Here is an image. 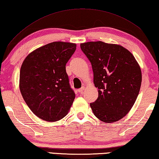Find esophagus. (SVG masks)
<instances>
[{
	"instance_id": "1",
	"label": "esophagus",
	"mask_w": 159,
	"mask_h": 159,
	"mask_svg": "<svg viewBox=\"0 0 159 159\" xmlns=\"http://www.w3.org/2000/svg\"><path fill=\"white\" fill-rule=\"evenodd\" d=\"M84 87H82V88H80V89H78L77 91H78V92H80V93H82V92L84 91Z\"/></svg>"
}]
</instances>
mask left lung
Masks as SVG:
<instances>
[{
    "instance_id": "left-lung-1",
    "label": "left lung",
    "mask_w": 159,
    "mask_h": 159,
    "mask_svg": "<svg viewBox=\"0 0 159 159\" xmlns=\"http://www.w3.org/2000/svg\"><path fill=\"white\" fill-rule=\"evenodd\" d=\"M91 62L98 98L90 103L95 116L112 123L125 116L136 102L141 84V71L126 48L102 41L80 44Z\"/></svg>"
}]
</instances>
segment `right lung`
<instances>
[{"label":"right lung","mask_w":159,"mask_h":159,"mask_svg":"<svg viewBox=\"0 0 159 159\" xmlns=\"http://www.w3.org/2000/svg\"><path fill=\"white\" fill-rule=\"evenodd\" d=\"M76 44L53 42L30 53L20 72V89L30 110L41 119L56 121L65 117L74 102L66 64Z\"/></svg>","instance_id":"obj_1"}]
</instances>
